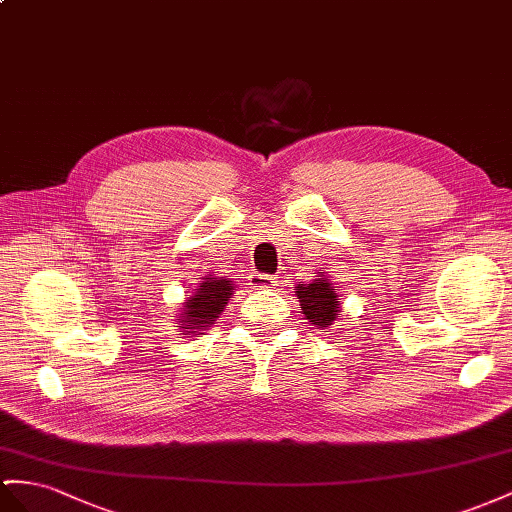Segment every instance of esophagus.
Wrapping results in <instances>:
<instances>
[{
	"mask_svg": "<svg viewBox=\"0 0 512 512\" xmlns=\"http://www.w3.org/2000/svg\"><path fill=\"white\" fill-rule=\"evenodd\" d=\"M251 287H255V290H268V287H274L277 285V277H272V274H251V283H248Z\"/></svg>",
	"mask_w": 512,
	"mask_h": 512,
	"instance_id": "34e87169",
	"label": "esophagus"
}]
</instances>
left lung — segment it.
<instances>
[{
	"label": "left lung",
	"instance_id": "left-lung-1",
	"mask_svg": "<svg viewBox=\"0 0 512 512\" xmlns=\"http://www.w3.org/2000/svg\"><path fill=\"white\" fill-rule=\"evenodd\" d=\"M296 296L300 298V309H303L305 318L320 329L331 326L339 316V298L329 279H313L305 285L300 283Z\"/></svg>",
	"mask_w": 512,
	"mask_h": 512
}]
</instances>
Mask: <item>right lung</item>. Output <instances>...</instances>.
Here are the masks:
<instances>
[{
    "label": "right lung",
    "mask_w": 512,
    "mask_h": 512,
    "mask_svg": "<svg viewBox=\"0 0 512 512\" xmlns=\"http://www.w3.org/2000/svg\"><path fill=\"white\" fill-rule=\"evenodd\" d=\"M233 285L227 279H205L199 290H196L186 305H183L181 313V322L186 326L181 329H201V326L214 324V320L220 316L222 309H225L227 300L231 298ZM186 333H196V331H186Z\"/></svg>",
    "instance_id": "add662e5"
}]
</instances>
